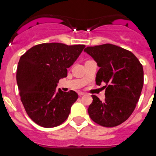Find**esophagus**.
Masks as SVG:
<instances>
[{
    "instance_id": "1",
    "label": "esophagus",
    "mask_w": 156,
    "mask_h": 156,
    "mask_svg": "<svg viewBox=\"0 0 156 156\" xmlns=\"http://www.w3.org/2000/svg\"><path fill=\"white\" fill-rule=\"evenodd\" d=\"M83 95H85V93H83V92H78V96L82 97Z\"/></svg>"
}]
</instances>
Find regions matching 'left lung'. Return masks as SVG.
I'll return each mask as SVG.
<instances>
[{
  "label": "left lung",
  "mask_w": 156,
  "mask_h": 156,
  "mask_svg": "<svg viewBox=\"0 0 156 156\" xmlns=\"http://www.w3.org/2000/svg\"><path fill=\"white\" fill-rule=\"evenodd\" d=\"M84 51L100 67L96 82L105 89L104 101L92 95L89 117L102 126H117L129 119L139 101L144 85L142 64L130 51L112 44L89 46Z\"/></svg>",
  "instance_id": "8db88e82"
}]
</instances>
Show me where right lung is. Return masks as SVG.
Segmentation results:
<instances>
[{
    "mask_svg": "<svg viewBox=\"0 0 156 156\" xmlns=\"http://www.w3.org/2000/svg\"><path fill=\"white\" fill-rule=\"evenodd\" d=\"M85 44L43 43L27 50L20 59L16 81L26 112L35 123L45 128L66 121L78 97L76 92L56 90L60 78L78 59Z\"/></svg>",
    "mask_w": 156,
    "mask_h": 156,
    "instance_id": "obj_1",
    "label": "right lung"
}]
</instances>
